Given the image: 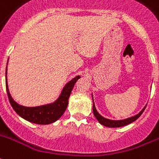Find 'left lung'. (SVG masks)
I'll return each instance as SVG.
<instances>
[{
	"label": "left lung",
	"mask_w": 159,
	"mask_h": 159,
	"mask_svg": "<svg viewBox=\"0 0 159 159\" xmlns=\"http://www.w3.org/2000/svg\"><path fill=\"white\" fill-rule=\"evenodd\" d=\"M92 97H93V96L92 94ZM147 106V105H146ZM146 106L143 108V109L140 111L137 115L134 116H131V117H129L127 119H124V120H109V119L104 118L103 116H102L98 112L97 109H96V107H95L94 102L93 103V115L96 117V119L98 120V121L99 122L101 125H103L104 126H107V127H121V126H125L126 125H129L130 123H132L133 121L136 120L137 119L139 118L141 115H142L144 109H145Z\"/></svg>",
	"instance_id": "obj_1"
}]
</instances>
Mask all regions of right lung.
<instances>
[{"instance_id":"right-lung-1","label":"right lung","mask_w":159,"mask_h":159,"mask_svg":"<svg viewBox=\"0 0 159 159\" xmlns=\"http://www.w3.org/2000/svg\"><path fill=\"white\" fill-rule=\"evenodd\" d=\"M8 63V61H7ZM7 66L6 69V89L7 93L8 98L10 103L17 115L26 120L39 125H49L56 122L65 113L68 105V99L70 98V93L72 91L75 83L81 76H76L68 82L62 89L61 94L55 102L44 105L36 107H26L17 103L11 98L9 92L7 78Z\"/></svg>"}]
</instances>
